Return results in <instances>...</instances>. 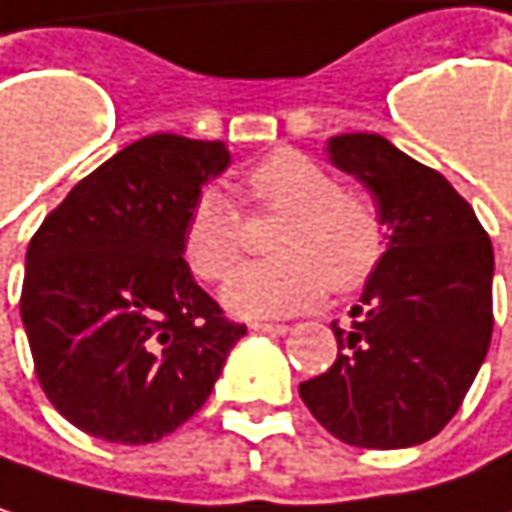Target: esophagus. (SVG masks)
<instances>
[{"instance_id":"obj_1","label":"esophagus","mask_w":512,"mask_h":512,"mask_svg":"<svg viewBox=\"0 0 512 512\" xmlns=\"http://www.w3.org/2000/svg\"><path fill=\"white\" fill-rule=\"evenodd\" d=\"M252 331H257V334H272V337H284L290 328L287 325H278V322H252Z\"/></svg>"}]
</instances>
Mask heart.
Segmentation results:
<instances>
[{
	"mask_svg": "<svg viewBox=\"0 0 512 512\" xmlns=\"http://www.w3.org/2000/svg\"><path fill=\"white\" fill-rule=\"evenodd\" d=\"M257 205L284 210L272 252L228 278L222 302L231 313L263 319L310 310L328 287H360L384 255V225L363 196L340 190L337 178L302 152H275L249 175ZM243 255V219L225 193L205 190L184 222V257L196 275L219 281Z\"/></svg>",
	"mask_w": 512,
	"mask_h": 512,
	"instance_id": "obj_1",
	"label": "heart"
}]
</instances>
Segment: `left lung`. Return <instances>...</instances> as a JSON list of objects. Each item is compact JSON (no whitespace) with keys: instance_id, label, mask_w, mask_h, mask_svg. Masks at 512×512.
Returning a JSON list of instances; mask_svg holds the SVG:
<instances>
[{"instance_id":"1","label":"left lung","mask_w":512,"mask_h":512,"mask_svg":"<svg viewBox=\"0 0 512 512\" xmlns=\"http://www.w3.org/2000/svg\"><path fill=\"white\" fill-rule=\"evenodd\" d=\"M325 152L372 196L387 249L349 325L331 322L334 366L299 384V395L337 440L410 448L451 422L487 357L492 243L440 172L387 137L337 134Z\"/></svg>"}]
</instances>
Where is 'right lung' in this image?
<instances>
[{
  "mask_svg": "<svg viewBox=\"0 0 512 512\" xmlns=\"http://www.w3.org/2000/svg\"><path fill=\"white\" fill-rule=\"evenodd\" d=\"M228 163L222 140L143 137L31 237L20 316L43 393L78 431L119 445L172 434L246 334L184 260L187 213Z\"/></svg>",
  "mask_w": 512,
  "mask_h": 512,
  "instance_id": "add662e5",
  "label": "right lung"
}]
</instances>
